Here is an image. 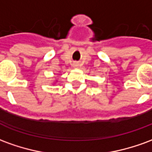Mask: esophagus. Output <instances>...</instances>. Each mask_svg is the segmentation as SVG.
<instances>
[{"label":"esophagus","instance_id":"obj_1","mask_svg":"<svg viewBox=\"0 0 152 152\" xmlns=\"http://www.w3.org/2000/svg\"><path fill=\"white\" fill-rule=\"evenodd\" d=\"M74 66H77V64H75V65H74Z\"/></svg>","mask_w":152,"mask_h":152}]
</instances>
